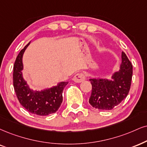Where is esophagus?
I'll use <instances>...</instances> for the list:
<instances>
[{"mask_svg": "<svg viewBox=\"0 0 147 147\" xmlns=\"http://www.w3.org/2000/svg\"><path fill=\"white\" fill-rule=\"evenodd\" d=\"M85 80V75L82 73H78L76 74L73 78V80L76 83H80L83 82Z\"/></svg>", "mask_w": 147, "mask_h": 147, "instance_id": "34e87169", "label": "esophagus"}]
</instances>
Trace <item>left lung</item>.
Segmentation results:
<instances>
[{
  "instance_id": "left-lung-1",
  "label": "left lung",
  "mask_w": 147,
  "mask_h": 147,
  "mask_svg": "<svg viewBox=\"0 0 147 147\" xmlns=\"http://www.w3.org/2000/svg\"><path fill=\"white\" fill-rule=\"evenodd\" d=\"M133 67L125 52L121 54L120 69L111 78H90L92 92L89 104L98 110H110L119 105L129 93Z\"/></svg>"
}]
</instances>
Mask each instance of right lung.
<instances>
[{"instance_id": "add662e5", "label": "right lung", "mask_w": 147, "mask_h": 147, "mask_svg": "<svg viewBox=\"0 0 147 147\" xmlns=\"http://www.w3.org/2000/svg\"><path fill=\"white\" fill-rule=\"evenodd\" d=\"M29 42L20 52L13 66V87L20 104L30 113L47 116L55 113L63 101V91L68 82H61L57 85L41 90H34L23 77V54Z\"/></svg>"}]
</instances>
